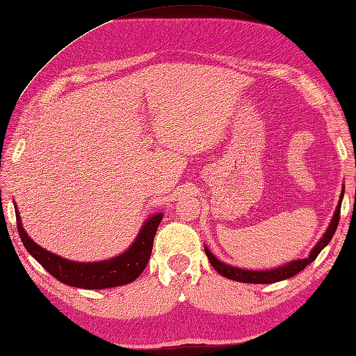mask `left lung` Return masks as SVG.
<instances>
[{
	"instance_id": "8db88e82",
	"label": "left lung",
	"mask_w": 356,
	"mask_h": 356,
	"mask_svg": "<svg viewBox=\"0 0 356 356\" xmlns=\"http://www.w3.org/2000/svg\"><path fill=\"white\" fill-rule=\"evenodd\" d=\"M339 200H343V193H341V198H339ZM339 211H341V202L338 204V207L335 210V215L332 218V222H330L327 232L320 239V242L315 245V248L311 251L309 257L302 259V260H294V262L286 264V265H283L280 268H275V270L247 271V270H241V268H234V266H230L227 264H222L220 260H218L215 256L211 254L209 248H205V254H207L211 266L215 268V270L220 275H224V277H227V279H232V280H236V282H243V283H275V282L285 280V279L292 277V275L298 274L302 270H305L306 265H309L312 260L317 259V256L320 254V251L325 248L330 241H332L335 230L338 227V222H339Z\"/></svg>"
}]
</instances>
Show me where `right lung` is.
Masks as SVG:
<instances>
[{"label": "right lung", "instance_id": "1", "mask_svg": "<svg viewBox=\"0 0 356 356\" xmlns=\"http://www.w3.org/2000/svg\"><path fill=\"white\" fill-rule=\"evenodd\" d=\"M161 213H158V215H154L151 219H147V222L141 228L137 239L134 241L131 248L128 251H124L123 254L114 259L104 260V262L81 264L71 262V260L53 254V252L41 248L38 243L31 241L27 233L24 232L19 213L17 210L18 233L26 250L53 275L54 279L65 283L68 286L83 289L114 288L136 280L138 275L143 273L149 259H151L154 236L156 233L158 225L161 222Z\"/></svg>", "mask_w": 356, "mask_h": 356}]
</instances>
